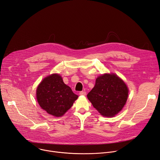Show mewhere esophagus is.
I'll use <instances>...</instances> for the list:
<instances>
[{"label": "esophagus", "instance_id": "obj_1", "mask_svg": "<svg viewBox=\"0 0 160 160\" xmlns=\"http://www.w3.org/2000/svg\"><path fill=\"white\" fill-rule=\"evenodd\" d=\"M79 95L80 96H85L86 95V92L84 91H81L79 92Z\"/></svg>", "mask_w": 160, "mask_h": 160}]
</instances>
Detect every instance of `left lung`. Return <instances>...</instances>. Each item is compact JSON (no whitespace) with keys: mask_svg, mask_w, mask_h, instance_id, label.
I'll list each match as a JSON object with an SVG mask.
<instances>
[{"mask_svg":"<svg viewBox=\"0 0 160 160\" xmlns=\"http://www.w3.org/2000/svg\"><path fill=\"white\" fill-rule=\"evenodd\" d=\"M128 93L125 83L116 75L105 74L96 79L95 86L87 98L101 115L111 117L123 108Z\"/></svg>","mask_w":160,"mask_h":160,"instance_id":"left-lung-1","label":"left lung"}]
</instances>
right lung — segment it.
Here are the masks:
<instances>
[{
	"instance_id": "1",
	"label": "right lung",
	"mask_w": 160,
	"mask_h": 160,
	"mask_svg": "<svg viewBox=\"0 0 160 160\" xmlns=\"http://www.w3.org/2000/svg\"><path fill=\"white\" fill-rule=\"evenodd\" d=\"M78 98L58 74H52L44 78L37 89V99L39 105L47 113L55 117L64 114Z\"/></svg>"
}]
</instances>
